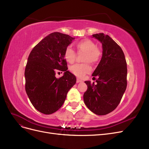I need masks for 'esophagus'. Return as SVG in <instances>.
I'll use <instances>...</instances> for the list:
<instances>
[{
    "label": "esophagus",
    "mask_w": 149,
    "mask_h": 149,
    "mask_svg": "<svg viewBox=\"0 0 149 149\" xmlns=\"http://www.w3.org/2000/svg\"><path fill=\"white\" fill-rule=\"evenodd\" d=\"M77 83H80V82H82V80H80V79H77Z\"/></svg>",
    "instance_id": "esophagus-1"
}]
</instances>
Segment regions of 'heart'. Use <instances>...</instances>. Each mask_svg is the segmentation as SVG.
Masks as SVG:
<instances>
[{"label":"heart","instance_id":"b5f03b06","mask_svg":"<svg viewBox=\"0 0 149 149\" xmlns=\"http://www.w3.org/2000/svg\"><path fill=\"white\" fill-rule=\"evenodd\" d=\"M76 47L79 53H85L83 61L86 63L75 64L70 67L69 70L75 75L81 78L92 71V67L89 62L92 64L97 63L100 60L102 53L97 47V45L88 39H84L78 42L76 44ZM64 56L67 62L73 63L75 60L77 53L70 46H68L64 51Z\"/></svg>","mask_w":149,"mask_h":149}]
</instances>
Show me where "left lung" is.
<instances>
[{
	"label": "left lung",
	"mask_w": 149,
	"mask_h": 149,
	"mask_svg": "<svg viewBox=\"0 0 149 149\" xmlns=\"http://www.w3.org/2000/svg\"><path fill=\"white\" fill-rule=\"evenodd\" d=\"M93 37L102 43L103 54L92 76L95 82L85 81L87 90L84 93L86 106L95 114L105 115L117 108L127 87V63L124 54L112 38L103 33Z\"/></svg>",
	"instance_id": "left-lung-1"
}]
</instances>
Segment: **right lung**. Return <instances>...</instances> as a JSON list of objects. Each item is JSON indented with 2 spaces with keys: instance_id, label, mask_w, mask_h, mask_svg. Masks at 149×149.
<instances>
[{
  "instance_id": "obj_1",
  "label": "right lung",
  "mask_w": 149,
  "mask_h": 149,
  "mask_svg": "<svg viewBox=\"0 0 149 149\" xmlns=\"http://www.w3.org/2000/svg\"><path fill=\"white\" fill-rule=\"evenodd\" d=\"M74 38L59 32L46 36L33 47L26 65L25 90L38 111L51 114L65 102L69 90L76 83L75 76L68 70L64 51ZM65 72L60 78L55 72Z\"/></svg>"
}]
</instances>
